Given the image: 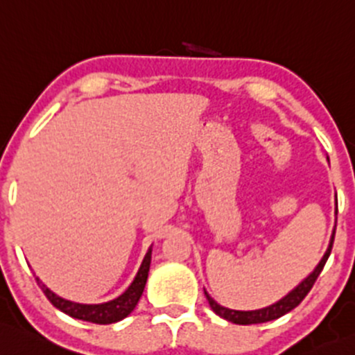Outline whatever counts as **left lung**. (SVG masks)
Masks as SVG:
<instances>
[{
    "instance_id": "1",
    "label": "left lung",
    "mask_w": 355,
    "mask_h": 355,
    "mask_svg": "<svg viewBox=\"0 0 355 355\" xmlns=\"http://www.w3.org/2000/svg\"><path fill=\"white\" fill-rule=\"evenodd\" d=\"M335 202H337V200H335ZM335 206H337V204H335ZM335 216H337V207H335ZM334 238H335V227H334V231H331V236H330V241H328L327 252L323 253V257H322V260L318 262V266L313 268V272H309L303 281L300 282V284L294 287L291 293H287L282 300H279L277 303L266 306V308L253 309V311H240V309H230V308H225V306H221L219 303H216V301L209 296L207 291H204V294H206V297L209 301V306H211V309L216 313V315L227 320V322L236 323V325H253V323H266V322H272V320L281 318V316H284L286 313H289L291 309L296 308V306L304 300L306 294L311 291L313 284H315V281L318 279L320 272H322L323 267H325L328 257H330L331 245H334Z\"/></svg>"
}]
</instances>
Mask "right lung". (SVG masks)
I'll list each match as a JSON object with an SVG mask.
<instances>
[{"instance_id":"right-lung-1","label":"right lung","mask_w":355,"mask_h":355,"mask_svg":"<svg viewBox=\"0 0 355 355\" xmlns=\"http://www.w3.org/2000/svg\"><path fill=\"white\" fill-rule=\"evenodd\" d=\"M151 252L153 248L149 246L146 255H144L143 259V263H141L136 277H134V281L130 282L128 289H125L121 296L115 297V300L112 301H107V303H100V304L74 303V301L64 300V297L52 293L49 287L44 284L39 277H37V282H39L40 289L44 291L47 300H49L55 308L61 309L62 313H66V315L73 316V318L76 320H83V322L96 323V325H109V323L121 322V320H124L125 316H129L130 313L134 311V308H136L139 297L143 296L144 286H146V281H148L149 263H151Z\"/></svg>"}]
</instances>
